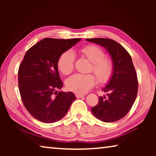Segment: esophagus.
Masks as SVG:
<instances>
[{"label": "esophagus", "mask_w": 156, "mask_h": 156, "mask_svg": "<svg viewBox=\"0 0 156 156\" xmlns=\"http://www.w3.org/2000/svg\"><path fill=\"white\" fill-rule=\"evenodd\" d=\"M76 96L77 98H83L84 97V95H83V94H76Z\"/></svg>", "instance_id": "esophagus-1"}]
</instances>
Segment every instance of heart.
<instances>
[{"label":"heart","instance_id":"b5f03b06","mask_svg":"<svg viewBox=\"0 0 156 156\" xmlns=\"http://www.w3.org/2000/svg\"><path fill=\"white\" fill-rule=\"evenodd\" d=\"M80 52L89 61L92 62V68L100 83H106L112 78L113 71V62L105 58L103 50L95 45H87L82 48ZM75 55L72 50H67L60 55L58 60V67L60 72L67 75L74 67ZM96 83V78L91 73L82 74L76 73L66 80L68 90L74 93L85 94L93 87Z\"/></svg>","mask_w":156,"mask_h":156}]
</instances>
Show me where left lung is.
I'll use <instances>...</instances> for the list:
<instances>
[{"instance_id": "left-lung-1", "label": "left lung", "mask_w": 156, "mask_h": 156, "mask_svg": "<svg viewBox=\"0 0 156 156\" xmlns=\"http://www.w3.org/2000/svg\"><path fill=\"white\" fill-rule=\"evenodd\" d=\"M86 41L106 49L113 65L112 78L102 89L108 92L107 97L99 96L98 103L91 108V112L102 122H115L127 114L138 94V78L131 57L120 44L112 39L87 38Z\"/></svg>"}]
</instances>
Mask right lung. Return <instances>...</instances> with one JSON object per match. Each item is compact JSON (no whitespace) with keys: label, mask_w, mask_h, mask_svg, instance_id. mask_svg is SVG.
<instances>
[{"label":"right lung","mask_w":156,"mask_h":156,"mask_svg":"<svg viewBox=\"0 0 156 156\" xmlns=\"http://www.w3.org/2000/svg\"><path fill=\"white\" fill-rule=\"evenodd\" d=\"M80 40L44 38L26 52L19 66L21 98L29 113L41 122L53 123L62 119L76 98L72 91L58 93L63 86L58 60Z\"/></svg>","instance_id":"1"}]
</instances>
